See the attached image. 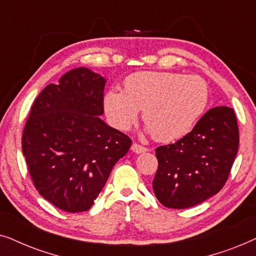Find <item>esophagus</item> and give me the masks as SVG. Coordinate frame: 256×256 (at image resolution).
<instances>
[{
  "mask_svg": "<svg viewBox=\"0 0 256 256\" xmlns=\"http://www.w3.org/2000/svg\"><path fill=\"white\" fill-rule=\"evenodd\" d=\"M131 150L136 153H144V152L148 151V148H146L145 146L139 145V144H137V142H134V144H132Z\"/></svg>",
  "mask_w": 256,
  "mask_h": 256,
  "instance_id": "34e87169",
  "label": "esophagus"
}]
</instances>
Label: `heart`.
Instances as JSON below:
<instances>
[{
    "instance_id": "obj_1",
    "label": "heart",
    "mask_w": 256,
    "mask_h": 256,
    "mask_svg": "<svg viewBox=\"0 0 256 256\" xmlns=\"http://www.w3.org/2000/svg\"><path fill=\"white\" fill-rule=\"evenodd\" d=\"M208 104V88L194 74L142 71L126 78L124 91H108L105 110L126 130L144 110L142 119L156 140L171 142L192 130Z\"/></svg>"
}]
</instances>
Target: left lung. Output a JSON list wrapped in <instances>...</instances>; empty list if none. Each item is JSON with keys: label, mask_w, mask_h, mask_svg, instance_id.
<instances>
[{"label": "left lung", "mask_w": 256, "mask_h": 256, "mask_svg": "<svg viewBox=\"0 0 256 256\" xmlns=\"http://www.w3.org/2000/svg\"><path fill=\"white\" fill-rule=\"evenodd\" d=\"M238 148L239 128L233 108H210L190 134L156 148L158 170L152 187L156 199L176 210L205 202L226 184Z\"/></svg>", "instance_id": "1"}]
</instances>
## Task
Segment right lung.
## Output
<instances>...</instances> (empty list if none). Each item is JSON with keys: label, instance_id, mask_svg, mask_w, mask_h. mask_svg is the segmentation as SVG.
Here are the masks:
<instances>
[{"label": "right lung", "instance_id": "right-lung-1", "mask_svg": "<svg viewBox=\"0 0 256 256\" xmlns=\"http://www.w3.org/2000/svg\"><path fill=\"white\" fill-rule=\"evenodd\" d=\"M105 80L86 68L70 70L34 102L22 151L36 190L57 208L84 212L94 205L132 140L105 124Z\"/></svg>", "mask_w": 256, "mask_h": 256}]
</instances>
